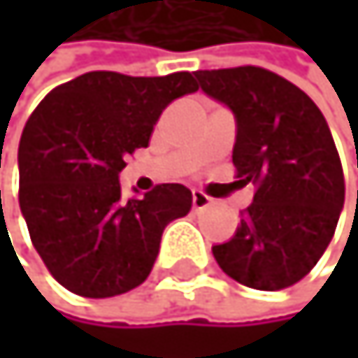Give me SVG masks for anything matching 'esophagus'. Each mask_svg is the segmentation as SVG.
I'll list each match as a JSON object with an SVG mask.
<instances>
[{
  "instance_id": "34e87169",
  "label": "esophagus",
  "mask_w": 358,
  "mask_h": 358,
  "mask_svg": "<svg viewBox=\"0 0 358 358\" xmlns=\"http://www.w3.org/2000/svg\"><path fill=\"white\" fill-rule=\"evenodd\" d=\"M210 203H213V197H210V195H206L203 191H193V208H195V210L208 208Z\"/></svg>"
}]
</instances>
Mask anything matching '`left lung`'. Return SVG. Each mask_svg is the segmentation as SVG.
<instances>
[{"mask_svg":"<svg viewBox=\"0 0 358 358\" xmlns=\"http://www.w3.org/2000/svg\"><path fill=\"white\" fill-rule=\"evenodd\" d=\"M195 77L236 115L231 161L241 185L255 187L241 227L213 255L225 275L253 290L290 287L318 264L343 208L346 182L327 120L301 87L266 68Z\"/></svg>","mask_w":358,"mask_h":358,"instance_id":"8db88e82","label":"left lung"}]
</instances>
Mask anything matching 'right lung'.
I'll return each instance as SVG.
<instances>
[{
	"label": "right lung",
	"instance_id": "1",
	"mask_svg": "<svg viewBox=\"0 0 358 358\" xmlns=\"http://www.w3.org/2000/svg\"><path fill=\"white\" fill-rule=\"evenodd\" d=\"M187 71L129 77L92 71L51 90L19 143V206L45 266L73 294L107 299L143 283L163 229L191 210L182 185L122 199L117 173L148 148L163 109L197 92Z\"/></svg>",
	"mask_w": 358,
	"mask_h": 358
}]
</instances>
